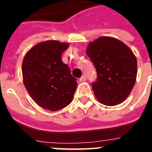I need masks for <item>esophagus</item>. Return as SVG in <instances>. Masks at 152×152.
Listing matches in <instances>:
<instances>
[{
	"label": "esophagus",
	"instance_id": "34e87169",
	"mask_svg": "<svg viewBox=\"0 0 152 152\" xmlns=\"http://www.w3.org/2000/svg\"><path fill=\"white\" fill-rule=\"evenodd\" d=\"M80 82H84L86 80V76H82L80 78Z\"/></svg>",
	"mask_w": 152,
	"mask_h": 152
}]
</instances>
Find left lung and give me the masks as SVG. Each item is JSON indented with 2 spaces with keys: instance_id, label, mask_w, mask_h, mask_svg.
<instances>
[{
  "instance_id": "left-lung-1",
  "label": "left lung",
  "mask_w": 152,
  "mask_h": 152,
  "mask_svg": "<svg viewBox=\"0 0 152 152\" xmlns=\"http://www.w3.org/2000/svg\"><path fill=\"white\" fill-rule=\"evenodd\" d=\"M86 53L98 74L92 88L99 102L107 106L124 102L137 78V59L133 51L116 38L101 37L89 42Z\"/></svg>"
}]
</instances>
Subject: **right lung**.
<instances>
[{
    "label": "right lung",
    "instance_id": "obj_1",
    "mask_svg": "<svg viewBox=\"0 0 152 152\" xmlns=\"http://www.w3.org/2000/svg\"><path fill=\"white\" fill-rule=\"evenodd\" d=\"M68 46L65 42L45 40L31 48L23 60L25 88L34 102L45 110L58 111L72 101L76 79L61 59Z\"/></svg>",
    "mask_w": 152,
    "mask_h": 152
}]
</instances>
